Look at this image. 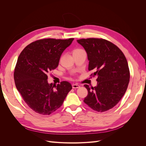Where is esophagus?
I'll use <instances>...</instances> for the list:
<instances>
[{
	"mask_svg": "<svg viewBox=\"0 0 146 146\" xmlns=\"http://www.w3.org/2000/svg\"><path fill=\"white\" fill-rule=\"evenodd\" d=\"M72 88L74 89H76V88H78L80 87V85H78L77 83H75V84H72Z\"/></svg>",
	"mask_w": 146,
	"mask_h": 146,
	"instance_id": "esophagus-1",
	"label": "esophagus"
}]
</instances>
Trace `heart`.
<instances>
[{
    "instance_id": "1",
    "label": "heart",
    "mask_w": 146,
    "mask_h": 146,
    "mask_svg": "<svg viewBox=\"0 0 146 146\" xmlns=\"http://www.w3.org/2000/svg\"><path fill=\"white\" fill-rule=\"evenodd\" d=\"M83 49H82V48H75V49L73 50V54H76V53H78V52H82V51H83Z\"/></svg>"
}]
</instances>
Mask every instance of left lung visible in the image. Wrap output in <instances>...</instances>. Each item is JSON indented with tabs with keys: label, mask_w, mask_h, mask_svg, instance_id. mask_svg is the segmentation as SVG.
Instances as JSON below:
<instances>
[{
	"label": "left lung",
	"mask_w": 146,
	"mask_h": 146,
	"mask_svg": "<svg viewBox=\"0 0 146 146\" xmlns=\"http://www.w3.org/2000/svg\"><path fill=\"white\" fill-rule=\"evenodd\" d=\"M89 60L91 76H97V86L85 87L88 96L83 102L98 112L111 109L125 93L130 81V70L124 54L113 43L102 38L78 39Z\"/></svg>",
	"instance_id": "obj_1"
}]
</instances>
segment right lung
<instances>
[{
  "instance_id": "add662e5",
  "label": "right lung",
  "mask_w": 146,
  "mask_h": 146,
  "mask_svg": "<svg viewBox=\"0 0 146 146\" xmlns=\"http://www.w3.org/2000/svg\"><path fill=\"white\" fill-rule=\"evenodd\" d=\"M74 38H46L26 46L20 54L15 68L14 79L17 91L29 107L42 115L58 110L72 90L68 82L54 86L47 82V75L58 66L63 51Z\"/></svg>"
}]
</instances>
